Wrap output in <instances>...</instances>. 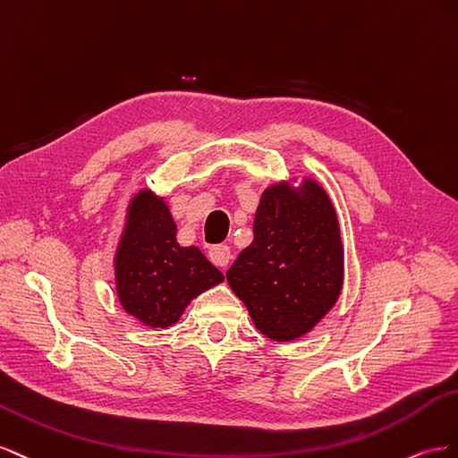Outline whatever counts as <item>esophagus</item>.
I'll list each match as a JSON object with an SVG mask.
<instances>
[{
  "label": "esophagus",
  "mask_w": 458,
  "mask_h": 458,
  "mask_svg": "<svg viewBox=\"0 0 458 458\" xmlns=\"http://www.w3.org/2000/svg\"><path fill=\"white\" fill-rule=\"evenodd\" d=\"M208 259H211V263L218 268H225L230 260H232V251L228 245H215L208 250Z\"/></svg>",
  "instance_id": "34e87169"
}]
</instances>
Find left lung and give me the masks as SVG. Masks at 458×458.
<instances>
[{"label":"left lung","mask_w":458,"mask_h":458,"mask_svg":"<svg viewBox=\"0 0 458 458\" xmlns=\"http://www.w3.org/2000/svg\"><path fill=\"white\" fill-rule=\"evenodd\" d=\"M253 232L226 280L260 334L293 342L342 293L345 257L334 201L310 176L274 182L260 193Z\"/></svg>","instance_id":"obj_1"}]
</instances>
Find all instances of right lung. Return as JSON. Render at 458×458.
Returning <instances> with one entry per match:
<instances>
[{"mask_svg": "<svg viewBox=\"0 0 458 458\" xmlns=\"http://www.w3.org/2000/svg\"><path fill=\"white\" fill-rule=\"evenodd\" d=\"M168 201L141 188L128 201L113 257L114 290L126 315L171 328L195 297L225 282L199 247L180 245Z\"/></svg>", "mask_w": 458, "mask_h": 458, "instance_id": "add662e5", "label": "right lung"}]
</instances>
